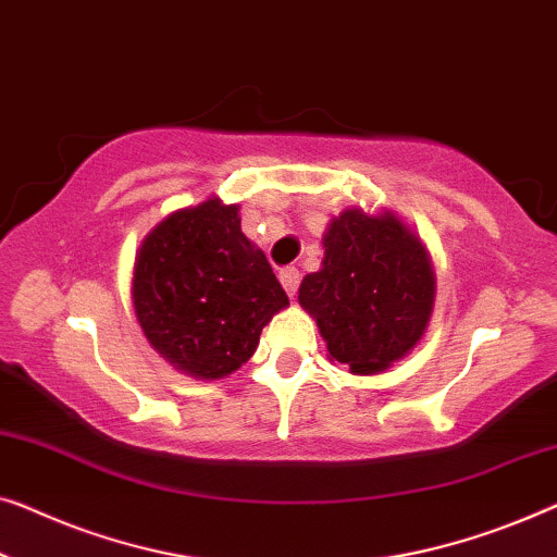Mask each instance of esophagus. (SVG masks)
I'll use <instances>...</instances> for the list:
<instances>
[{
  "label": "esophagus",
  "instance_id": "34e87169",
  "mask_svg": "<svg viewBox=\"0 0 557 557\" xmlns=\"http://www.w3.org/2000/svg\"><path fill=\"white\" fill-rule=\"evenodd\" d=\"M278 278H281V286L286 288V294L294 298L298 292V281H301V273H298L296 265H286V269H281Z\"/></svg>",
  "mask_w": 557,
  "mask_h": 557
}]
</instances>
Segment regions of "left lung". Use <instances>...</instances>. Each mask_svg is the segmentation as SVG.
<instances>
[{"instance_id":"1","label":"left lung","mask_w":557,"mask_h":557,"mask_svg":"<svg viewBox=\"0 0 557 557\" xmlns=\"http://www.w3.org/2000/svg\"><path fill=\"white\" fill-rule=\"evenodd\" d=\"M298 304L317 319L332 359L354 374H379L407 357L430 324V256L397 215L346 208L329 223L324 261L304 276Z\"/></svg>"}]
</instances>
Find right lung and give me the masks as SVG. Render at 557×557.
Segmentation results:
<instances>
[{"instance_id": "add662e5", "label": "right lung", "mask_w": 557, "mask_h": 557, "mask_svg": "<svg viewBox=\"0 0 557 557\" xmlns=\"http://www.w3.org/2000/svg\"><path fill=\"white\" fill-rule=\"evenodd\" d=\"M133 304L152 349L175 369L221 379L253 357L261 329L286 309L288 296L240 231L238 206L208 198L145 236Z\"/></svg>"}]
</instances>
